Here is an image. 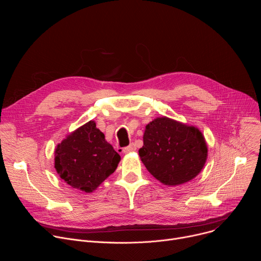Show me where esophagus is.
<instances>
[{
  "instance_id": "34e87169",
  "label": "esophagus",
  "mask_w": 261,
  "mask_h": 261,
  "mask_svg": "<svg viewBox=\"0 0 261 261\" xmlns=\"http://www.w3.org/2000/svg\"><path fill=\"white\" fill-rule=\"evenodd\" d=\"M135 150H136L135 144H134V143H130L128 146H125V147L123 148V152H124V154H129V153H131V152H134Z\"/></svg>"
}]
</instances>
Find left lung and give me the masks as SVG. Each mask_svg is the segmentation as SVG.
I'll return each mask as SVG.
<instances>
[{
	"label": "left lung",
	"mask_w": 261,
	"mask_h": 261,
	"mask_svg": "<svg viewBox=\"0 0 261 261\" xmlns=\"http://www.w3.org/2000/svg\"><path fill=\"white\" fill-rule=\"evenodd\" d=\"M146 169L161 182L180 185L202 169L207 146L195 127L168 118H157L145 127L143 146L138 151Z\"/></svg>",
	"instance_id": "8db88e82"
}]
</instances>
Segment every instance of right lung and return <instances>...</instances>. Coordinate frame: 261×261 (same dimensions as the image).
I'll list each match as a JSON object with an SVG mask.
<instances>
[{"mask_svg": "<svg viewBox=\"0 0 261 261\" xmlns=\"http://www.w3.org/2000/svg\"><path fill=\"white\" fill-rule=\"evenodd\" d=\"M120 160L96 123L90 121L58 145L55 167L71 187L90 193L117 169Z\"/></svg>", "mask_w": 261, "mask_h": 261, "instance_id": "right-lung-1", "label": "right lung"}]
</instances>
